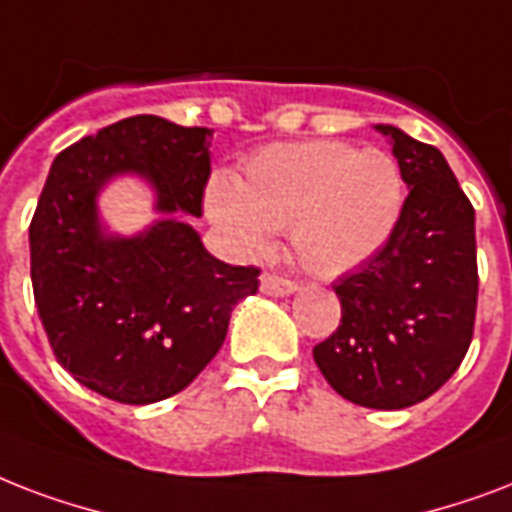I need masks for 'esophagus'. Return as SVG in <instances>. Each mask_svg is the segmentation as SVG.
I'll use <instances>...</instances> for the list:
<instances>
[{"instance_id": "esophagus-1", "label": "esophagus", "mask_w": 512, "mask_h": 512, "mask_svg": "<svg viewBox=\"0 0 512 512\" xmlns=\"http://www.w3.org/2000/svg\"><path fill=\"white\" fill-rule=\"evenodd\" d=\"M296 291H299V285L291 280H283L277 275H261V293H267V296H291Z\"/></svg>"}]
</instances>
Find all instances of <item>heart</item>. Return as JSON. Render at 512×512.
Listing matches in <instances>:
<instances>
[{
    "instance_id": "heart-1",
    "label": "heart",
    "mask_w": 512,
    "mask_h": 512,
    "mask_svg": "<svg viewBox=\"0 0 512 512\" xmlns=\"http://www.w3.org/2000/svg\"><path fill=\"white\" fill-rule=\"evenodd\" d=\"M406 181L395 157L342 141H296L253 152L243 176H216L205 213L243 256H261L288 229L296 259L318 277L363 267L398 227Z\"/></svg>"
}]
</instances>
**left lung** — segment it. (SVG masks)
<instances>
[{
  "instance_id": "8db88e82",
  "label": "left lung",
  "mask_w": 512,
  "mask_h": 512,
  "mask_svg": "<svg viewBox=\"0 0 512 512\" xmlns=\"http://www.w3.org/2000/svg\"><path fill=\"white\" fill-rule=\"evenodd\" d=\"M392 146L408 197L382 251L334 283L342 323L312 355L342 398L398 411L451 379L478 304L475 211L435 146L376 125Z\"/></svg>"
}]
</instances>
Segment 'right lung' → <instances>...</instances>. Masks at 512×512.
<instances>
[{
	"instance_id": "1",
	"label": "right lung",
	"mask_w": 512,
	"mask_h": 512,
	"mask_svg": "<svg viewBox=\"0 0 512 512\" xmlns=\"http://www.w3.org/2000/svg\"><path fill=\"white\" fill-rule=\"evenodd\" d=\"M211 130L138 114L98 130L50 165L29 227L31 285L55 358L87 390L130 406L176 395L227 339L259 269L232 267L202 245ZM117 177L153 189L161 216L133 236L100 216Z\"/></svg>"
}]
</instances>
